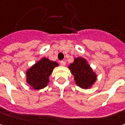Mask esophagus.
I'll return each instance as SVG.
<instances>
[{"label": "esophagus", "instance_id": "obj_1", "mask_svg": "<svg viewBox=\"0 0 125 125\" xmlns=\"http://www.w3.org/2000/svg\"><path fill=\"white\" fill-rule=\"evenodd\" d=\"M60 64H61V66H63L66 65V62H65L64 61H61V62H60Z\"/></svg>", "mask_w": 125, "mask_h": 125}]
</instances>
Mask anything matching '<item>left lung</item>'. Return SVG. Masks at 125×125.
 Wrapping results in <instances>:
<instances>
[{
    "label": "left lung",
    "mask_w": 125,
    "mask_h": 125,
    "mask_svg": "<svg viewBox=\"0 0 125 125\" xmlns=\"http://www.w3.org/2000/svg\"><path fill=\"white\" fill-rule=\"evenodd\" d=\"M74 77L77 86L83 89H88L93 86L97 80V75L90 67L87 60L83 57H77L68 66Z\"/></svg>",
    "instance_id": "8db88e82"
}]
</instances>
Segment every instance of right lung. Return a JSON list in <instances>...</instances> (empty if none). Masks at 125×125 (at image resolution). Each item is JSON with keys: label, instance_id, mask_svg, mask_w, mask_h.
<instances>
[{"label": "right lung", "instance_id": "obj_1", "mask_svg": "<svg viewBox=\"0 0 125 125\" xmlns=\"http://www.w3.org/2000/svg\"><path fill=\"white\" fill-rule=\"evenodd\" d=\"M59 63L43 57L26 72V81L34 90L45 87L49 83V77Z\"/></svg>", "mask_w": 125, "mask_h": 125}]
</instances>
